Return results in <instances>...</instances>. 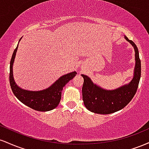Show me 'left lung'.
<instances>
[{"label": "left lung", "instance_id": "left-lung-1", "mask_svg": "<svg viewBox=\"0 0 149 149\" xmlns=\"http://www.w3.org/2000/svg\"><path fill=\"white\" fill-rule=\"evenodd\" d=\"M125 38L130 42L135 51V67L134 77L127 85L113 90H107L97 86L88 76L82 74L83 83L82 93L85 107L90 111L100 114H110L123 109L130 103L136 94L141 78V60L139 50L134 42Z\"/></svg>", "mask_w": 149, "mask_h": 149}]
</instances>
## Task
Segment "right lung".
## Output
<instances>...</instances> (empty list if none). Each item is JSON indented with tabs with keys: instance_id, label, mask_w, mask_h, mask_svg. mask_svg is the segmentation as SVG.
Wrapping results in <instances>:
<instances>
[{
	"instance_id": "1",
	"label": "right lung",
	"mask_w": 149,
	"mask_h": 149,
	"mask_svg": "<svg viewBox=\"0 0 149 149\" xmlns=\"http://www.w3.org/2000/svg\"><path fill=\"white\" fill-rule=\"evenodd\" d=\"M17 48L18 45L13 52L10 65V84L15 97L27 107L38 111H48L55 109L60 102L63 88L70 80L73 79L77 73L73 71L61 76L45 90L40 91L23 90L16 84L13 78V65Z\"/></svg>"
}]
</instances>
